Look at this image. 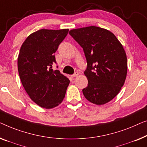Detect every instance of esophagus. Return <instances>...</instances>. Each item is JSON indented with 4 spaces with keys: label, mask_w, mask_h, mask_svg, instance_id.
I'll return each mask as SVG.
<instances>
[{
    "label": "esophagus",
    "mask_w": 147,
    "mask_h": 147,
    "mask_svg": "<svg viewBox=\"0 0 147 147\" xmlns=\"http://www.w3.org/2000/svg\"><path fill=\"white\" fill-rule=\"evenodd\" d=\"M78 75V73H77V72H76V73H75L74 74H72V75H71V77H72V78L76 77V76H77Z\"/></svg>",
    "instance_id": "1"
}]
</instances>
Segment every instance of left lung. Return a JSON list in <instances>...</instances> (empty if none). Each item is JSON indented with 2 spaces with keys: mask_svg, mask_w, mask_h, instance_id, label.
<instances>
[{
  "mask_svg": "<svg viewBox=\"0 0 147 147\" xmlns=\"http://www.w3.org/2000/svg\"><path fill=\"white\" fill-rule=\"evenodd\" d=\"M83 49L87 62L84 74L87 87L85 98L97 105L113 99L124 85L127 74V55L123 45L109 30L94 26L69 31Z\"/></svg>",
  "mask_w": 147,
  "mask_h": 147,
  "instance_id": "8db88e82",
  "label": "left lung"
}]
</instances>
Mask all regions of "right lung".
I'll return each mask as SVG.
<instances>
[{
  "instance_id": "right-lung-1",
  "label": "right lung",
  "mask_w": 147,
  "mask_h": 147,
  "mask_svg": "<svg viewBox=\"0 0 147 147\" xmlns=\"http://www.w3.org/2000/svg\"><path fill=\"white\" fill-rule=\"evenodd\" d=\"M69 29H40L22 43L18 57V70L22 86L31 100L42 108L61 104L70 83L67 76L52 69L55 53Z\"/></svg>"
}]
</instances>
